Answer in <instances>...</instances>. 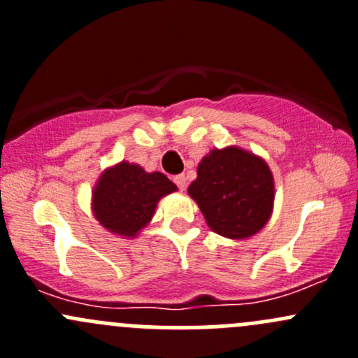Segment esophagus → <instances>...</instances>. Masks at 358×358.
<instances>
[{"mask_svg":"<svg viewBox=\"0 0 358 358\" xmlns=\"http://www.w3.org/2000/svg\"><path fill=\"white\" fill-rule=\"evenodd\" d=\"M175 183H176V187H178L180 190H185V189H187V178H185V175H176V176H175Z\"/></svg>","mask_w":358,"mask_h":358,"instance_id":"1","label":"esophagus"}]
</instances>
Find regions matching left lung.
Here are the masks:
<instances>
[{"mask_svg": "<svg viewBox=\"0 0 358 358\" xmlns=\"http://www.w3.org/2000/svg\"><path fill=\"white\" fill-rule=\"evenodd\" d=\"M213 232L248 239L268 222L273 209V176L262 157L239 149H213L197 166L189 185Z\"/></svg>", "mask_w": 358, "mask_h": 358, "instance_id": "obj_1", "label": "left lung"}]
</instances>
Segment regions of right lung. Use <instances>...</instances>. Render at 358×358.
<instances>
[{"label":"right lung","mask_w":358,"mask_h":358,"mask_svg":"<svg viewBox=\"0 0 358 358\" xmlns=\"http://www.w3.org/2000/svg\"><path fill=\"white\" fill-rule=\"evenodd\" d=\"M175 190V183L162 173H147L142 166L122 161L106 169L96 182L93 215L109 232L136 237L152 220L159 199Z\"/></svg>","instance_id":"1"}]
</instances>
